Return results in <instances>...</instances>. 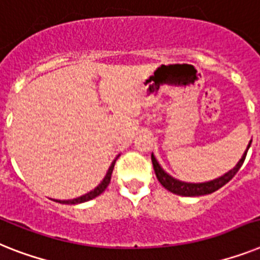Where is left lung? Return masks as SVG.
I'll return each instance as SVG.
<instances>
[{"mask_svg": "<svg viewBox=\"0 0 260 260\" xmlns=\"http://www.w3.org/2000/svg\"><path fill=\"white\" fill-rule=\"evenodd\" d=\"M251 142L248 143L247 149L243 153L242 158L239 159L235 167L231 169L230 171H227L226 174H223L222 177L216 178V179H212L209 182H203V183H188V182H182L179 179H175L174 177H171L170 174H167L166 171L162 169V166L159 165V162L156 160V158L154 156V154H151V162H153L154 171H155V175L158 178L159 183L164 186L166 190H169L173 194L182 195V197H201V195H207L211 194V192L219 190L222 186L230 182L234 178V175L238 173V170L241 169L242 165H243L244 159H246V155H247V151L250 149Z\"/></svg>", "mask_w": 260, "mask_h": 260, "instance_id": "8db88e82", "label": "left lung"}]
</instances>
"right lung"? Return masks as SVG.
Here are the masks:
<instances>
[{"label": "right lung", "mask_w": 260, "mask_h": 260, "mask_svg": "<svg viewBox=\"0 0 260 260\" xmlns=\"http://www.w3.org/2000/svg\"><path fill=\"white\" fill-rule=\"evenodd\" d=\"M117 158H115V159H117ZM115 159L111 162L110 167H109V170H107L106 175H105V178L102 179V182H101V183L98 184V186H96L94 190L89 191L87 194L82 195V197H78V198H74V199H68V201H58V199H54L55 202L63 203V205H77V203H83V202H87V201H91V199H94L95 197H98V195L102 194V192L106 190L107 186H109V183H110L111 174H113V169H114V165H115Z\"/></svg>", "instance_id": "right-lung-1"}]
</instances>
